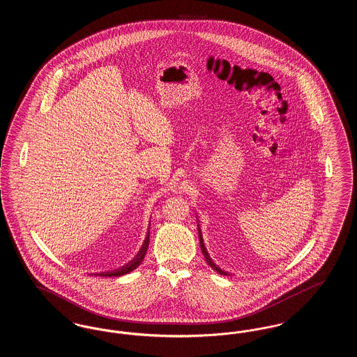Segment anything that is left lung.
Instances as JSON below:
<instances>
[{
    "label": "left lung",
    "mask_w": 357,
    "mask_h": 357,
    "mask_svg": "<svg viewBox=\"0 0 357 357\" xmlns=\"http://www.w3.org/2000/svg\"><path fill=\"white\" fill-rule=\"evenodd\" d=\"M198 227H199V225H198ZM199 230V229H198ZM199 243H201V249H202V253H204V258H206V262L215 271V272L220 273L221 275H229V273L223 272L220 266H217L214 262H213V259L210 258V255L207 253V250H206V248H204V238H202V233H201V230H199Z\"/></svg>",
    "instance_id": "8db88e82"
}]
</instances>
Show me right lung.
Masks as SVG:
<instances>
[{
	"instance_id": "obj_1",
	"label": "right lung",
	"mask_w": 357,
	"mask_h": 357,
	"mask_svg": "<svg viewBox=\"0 0 357 357\" xmlns=\"http://www.w3.org/2000/svg\"><path fill=\"white\" fill-rule=\"evenodd\" d=\"M149 242H150V231L147 233V237L144 239V242H143V245H142L140 250L137 252V255L134 257V259H132V261H130L127 265L121 266L120 269H116V271H114V272L100 273V275H102V277H120V275H124V274H127V273L135 271L136 268L142 264V261H143L144 255L147 253ZM96 275H98V274H96Z\"/></svg>"
}]
</instances>
